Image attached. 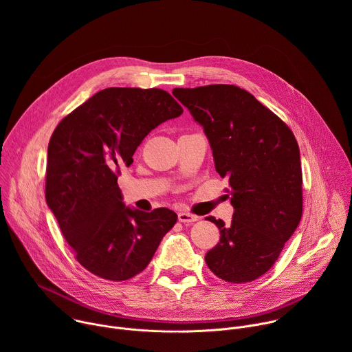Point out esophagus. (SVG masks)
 Listing matches in <instances>:
<instances>
[{
    "mask_svg": "<svg viewBox=\"0 0 352 352\" xmlns=\"http://www.w3.org/2000/svg\"><path fill=\"white\" fill-rule=\"evenodd\" d=\"M178 220L184 224H192L197 220V216L195 214H190V213H186V212H179L178 213Z\"/></svg>",
    "mask_w": 352,
    "mask_h": 352,
    "instance_id": "obj_1",
    "label": "esophagus"
}]
</instances>
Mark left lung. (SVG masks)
Masks as SVG:
<instances>
[{
  "mask_svg": "<svg viewBox=\"0 0 352 352\" xmlns=\"http://www.w3.org/2000/svg\"><path fill=\"white\" fill-rule=\"evenodd\" d=\"M174 90L204 126L216 171L228 179L234 208L228 226L206 217L219 227L220 242L205 261L228 283L254 281L274 265L302 217L296 139L274 113L238 86Z\"/></svg>",
  "mask_w": 352,
  "mask_h": 352,
  "instance_id": "obj_1",
  "label": "left lung"
}]
</instances>
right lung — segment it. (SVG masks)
Returning a JSON list of instances; mask_svg holds the SVG:
<instances>
[{
  "instance_id": "add662e5",
  "label": "right lung",
  "mask_w": 352,
  "mask_h": 352,
  "mask_svg": "<svg viewBox=\"0 0 352 352\" xmlns=\"http://www.w3.org/2000/svg\"><path fill=\"white\" fill-rule=\"evenodd\" d=\"M162 89L107 87L68 114L48 143L45 200L78 262L113 281L139 274L178 216L166 208H126L122 167L146 135L182 114Z\"/></svg>"
}]
</instances>
